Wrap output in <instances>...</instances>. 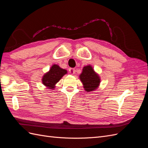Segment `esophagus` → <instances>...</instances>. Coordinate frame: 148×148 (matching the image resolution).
Listing matches in <instances>:
<instances>
[{
    "label": "esophagus",
    "instance_id": "34e87169",
    "mask_svg": "<svg viewBox=\"0 0 148 148\" xmlns=\"http://www.w3.org/2000/svg\"><path fill=\"white\" fill-rule=\"evenodd\" d=\"M69 72L70 74H74L75 72V69H69Z\"/></svg>",
    "mask_w": 148,
    "mask_h": 148
}]
</instances>
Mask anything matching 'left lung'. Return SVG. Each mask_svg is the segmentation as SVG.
Returning a JSON list of instances; mask_svg holds the SVG:
<instances>
[{"label":"left lung","mask_w":148,"mask_h":148,"mask_svg":"<svg viewBox=\"0 0 148 148\" xmlns=\"http://www.w3.org/2000/svg\"><path fill=\"white\" fill-rule=\"evenodd\" d=\"M79 79L83 84V88L87 92L94 91L99 86L101 79L99 75L95 72L91 65L84 66Z\"/></svg>","instance_id":"8db88e82"}]
</instances>
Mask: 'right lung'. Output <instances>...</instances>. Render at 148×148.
I'll use <instances>...</instances> for the list:
<instances>
[{"label": "right lung", "instance_id": "obj_1", "mask_svg": "<svg viewBox=\"0 0 148 148\" xmlns=\"http://www.w3.org/2000/svg\"><path fill=\"white\" fill-rule=\"evenodd\" d=\"M67 73V71L56 64L53 65L48 72L44 75L42 78V84L47 88L53 89L57 83Z\"/></svg>", "mask_w": 148, "mask_h": 148}]
</instances>
